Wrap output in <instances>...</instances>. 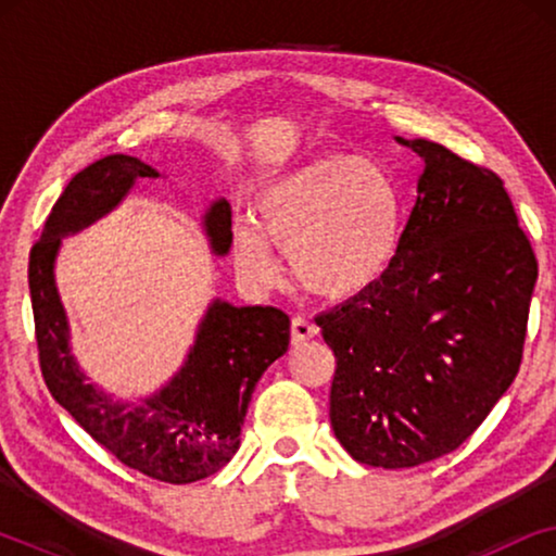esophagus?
Wrapping results in <instances>:
<instances>
[{"mask_svg": "<svg viewBox=\"0 0 556 556\" xmlns=\"http://www.w3.org/2000/svg\"><path fill=\"white\" fill-rule=\"evenodd\" d=\"M316 333H318V326H316V324H311L308 318H303V316L293 318V324H291V339H293V344H295V346L303 344V341L314 339Z\"/></svg>", "mask_w": 556, "mask_h": 556, "instance_id": "obj_1", "label": "esophagus"}]
</instances>
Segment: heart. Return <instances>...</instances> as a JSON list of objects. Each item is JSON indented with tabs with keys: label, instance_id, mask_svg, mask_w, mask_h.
<instances>
[{
	"label": "heart",
	"instance_id": "obj_1",
	"mask_svg": "<svg viewBox=\"0 0 556 556\" xmlns=\"http://www.w3.org/2000/svg\"><path fill=\"white\" fill-rule=\"evenodd\" d=\"M257 223L235 227L238 268L250 283L278 278L273 245L306 291L331 301L367 293L390 270L402 240V197L382 164L356 154L318 156L265 181Z\"/></svg>",
	"mask_w": 556,
	"mask_h": 556
}]
</instances>
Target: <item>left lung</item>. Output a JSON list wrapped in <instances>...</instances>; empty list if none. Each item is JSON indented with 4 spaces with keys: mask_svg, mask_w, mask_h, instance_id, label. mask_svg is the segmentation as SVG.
Wrapping results in <instances>:
<instances>
[{
    "mask_svg": "<svg viewBox=\"0 0 556 556\" xmlns=\"http://www.w3.org/2000/svg\"><path fill=\"white\" fill-rule=\"evenodd\" d=\"M425 162L390 270L316 316L337 356L333 435L354 460L413 468L468 440L511 387L536 257L496 174L425 139Z\"/></svg>",
    "mask_w": 556,
    "mask_h": 556,
    "instance_id": "8db88e82",
    "label": "left lung"
}]
</instances>
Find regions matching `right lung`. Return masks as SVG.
Wrapping results in <instances>:
<instances>
[{
	"instance_id": "add662e5",
	"label": "right lung",
	"mask_w": 556,
	"mask_h": 556,
	"mask_svg": "<svg viewBox=\"0 0 556 556\" xmlns=\"http://www.w3.org/2000/svg\"><path fill=\"white\" fill-rule=\"evenodd\" d=\"M147 177L162 174L126 154L98 159L75 174L29 253V295L42 377L52 397L124 466L179 485L217 473L238 453L257 379L288 352L291 318L273 306H235L212 299L187 359L156 392L139 400H116L90 384L73 354L55 261L63 238L116 210L136 179ZM202 230L212 255L230 253L232 212L223 197L204 210Z\"/></svg>"
}]
</instances>
